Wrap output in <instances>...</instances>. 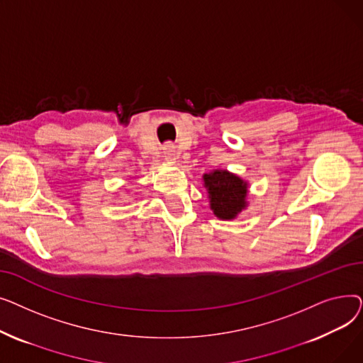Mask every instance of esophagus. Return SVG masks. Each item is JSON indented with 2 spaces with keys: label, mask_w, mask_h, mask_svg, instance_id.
I'll list each match as a JSON object with an SVG mask.
<instances>
[{
  "label": "esophagus",
  "mask_w": 363,
  "mask_h": 363,
  "mask_svg": "<svg viewBox=\"0 0 363 363\" xmlns=\"http://www.w3.org/2000/svg\"><path fill=\"white\" fill-rule=\"evenodd\" d=\"M163 157H164L167 162L174 163V162L177 160V151H175V147L172 145V144H167V145L164 147V151H163Z\"/></svg>",
  "instance_id": "obj_1"
}]
</instances>
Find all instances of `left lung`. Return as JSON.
I'll return each mask as SVG.
<instances>
[{
    "mask_svg": "<svg viewBox=\"0 0 363 363\" xmlns=\"http://www.w3.org/2000/svg\"><path fill=\"white\" fill-rule=\"evenodd\" d=\"M213 215L222 220L235 219L247 207V182L228 170L216 169L203 175Z\"/></svg>",
    "mask_w": 363,
    "mask_h": 363,
    "instance_id": "8db88e82",
    "label": "left lung"
}]
</instances>
